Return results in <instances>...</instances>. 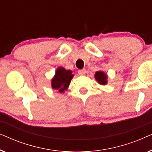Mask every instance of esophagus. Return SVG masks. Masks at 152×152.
Masks as SVG:
<instances>
[{"label":"esophagus","mask_w":152,"mask_h":152,"mask_svg":"<svg viewBox=\"0 0 152 152\" xmlns=\"http://www.w3.org/2000/svg\"><path fill=\"white\" fill-rule=\"evenodd\" d=\"M86 72V70L85 69H82V70H78V73L82 75H84Z\"/></svg>","instance_id":"34e87169"}]
</instances>
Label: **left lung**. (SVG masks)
I'll use <instances>...</instances> for the list:
<instances>
[{
	"label": "left lung",
	"mask_w": 152,
	"mask_h": 152,
	"mask_svg": "<svg viewBox=\"0 0 152 152\" xmlns=\"http://www.w3.org/2000/svg\"><path fill=\"white\" fill-rule=\"evenodd\" d=\"M95 79L97 82L101 85H106L107 84V79L108 75L107 73H105L104 71L99 70L95 73Z\"/></svg>",
	"instance_id": "8db88e82"
}]
</instances>
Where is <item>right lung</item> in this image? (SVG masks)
<instances>
[{"instance_id": "1", "label": "right lung", "mask_w": 152, "mask_h": 152, "mask_svg": "<svg viewBox=\"0 0 152 152\" xmlns=\"http://www.w3.org/2000/svg\"><path fill=\"white\" fill-rule=\"evenodd\" d=\"M74 77L72 72L63 67H59L56 70L55 74L51 80L52 88L57 92L64 93L69 86L70 81Z\"/></svg>"}]
</instances>
